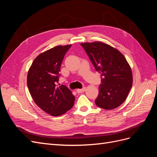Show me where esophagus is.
Listing matches in <instances>:
<instances>
[{"label":"esophagus","mask_w":157,"mask_h":157,"mask_svg":"<svg viewBox=\"0 0 157 157\" xmlns=\"http://www.w3.org/2000/svg\"><path fill=\"white\" fill-rule=\"evenodd\" d=\"M85 90H86V88H85V87H83V88H82V89H78L76 90V91H77V93H83L84 91H85Z\"/></svg>","instance_id":"1"}]
</instances>
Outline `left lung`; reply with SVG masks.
Returning <instances> with one entry per match:
<instances>
[{
    "label": "left lung",
    "mask_w": 157,
    "mask_h": 157,
    "mask_svg": "<svg viewBox=\"0 0 157 157\" xmlns=\"http://www.w3.org/2000/svg\"><path fill=\"white\" fill-rule=\"evenodd\" d=\"M81 45L101 75L96 105L104 109L119 107L127 98L132 85V73L127 60L119 50L103 42H85Z\"/></svg>",
    "instance_id": "1"
}]
</instances>
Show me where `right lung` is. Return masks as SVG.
<instances>
[{"label":"right lung","instance_id":"obj_1","mask_svg":"<svg viewBox=\"0 0 157 157\" xmlns=\"http://www.w3.org/2000/svg\"><path fill=\"white\" fill-rule=\"evenodd\" d=\"M71 46L57 45L40 54L28 72L27 86L34 102L52 116L65 113L74 104L75 97L70 90L65 85H56L62 61Z\"/></svg>","mask_w":157,"mask_h":157}]
</instances>
